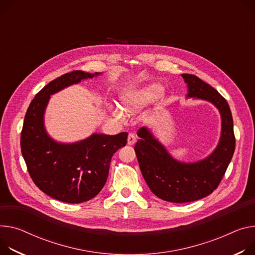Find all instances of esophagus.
Segmentation results:
<instances>
[{"instance_id": "1", "label": "esophagus", "mask_w": 255, "mask_h": 255, "mask_svg": "<svg viewBox=\"0 0 255 255\" xmlns=\"http://www.w3.org/2000/svg\"><path fill=\"white\" fill-rule=\"evenodd\" d=\"M135 142H136V137H135L132 133H129L128 138H127V143H128L129 145H132V144H134Z\"/></svg>"}]
</instances>
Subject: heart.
Returning <instances> with one entry per match:
<instances>
[{
    "instance_id": "1",
    "label": "heart",
    "mask_w": 255,
    "mask_h": 255,
    "mask_svg": "<svg viewBox=\"0 0 255 255\" xmlns=\"http://www.w3.org/2000/svg\"><path fill=\"white\" fill-rule=\"evenodd\" d=\"M160 92L161 87L158 84H149L128 91L121 97V109L128 115L136 113L154 101ZM112 114L117 118L123 117V114L119 110H112Z\"/></svg>"
}]
</instances>
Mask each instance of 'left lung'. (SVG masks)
I'll list each match as a JSON object with an SVG mask.
<instances>
[{
	"label": "left lung",
	"mask_w": 255,
	"mask_h": 255,
	"mask_svg": "<svg viewBox=\"0 0 255 255\" xmlns=\"http://www.w3.org/2000/svg\"><path fill=\"white\" fill-rule=\"evenodd\" d=\"M182 77L187 83V99L211 103L221 114V137L215 150L194 163H182L168 152L145 126L137 131L139 139L134 146L149 189L158 198L175 203L198 200L216 190L235 150L233 118L227 101L197 76L182 74Z\"/></svg>",
	"instance_id": "1"
}]
</instances>
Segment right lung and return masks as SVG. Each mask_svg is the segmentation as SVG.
I'll return each instance as SVG.
<instances>
[{
    "instance_id": "obj_1",
    "label": "right lung",
    "mask_w": 255,
    "mask_h": 255,
    "mask_svg": "<svg viewBox=\"0 0 255 255\" xmlns=\"http://www.w3.org/2000/svg\"><path fill=\"white\" fill-rule=\"evenodd\" d=\"M95 74L66 73L45 85L30 103L21 132V152L36 186L47 195L67 203H81L103 189L112 156L127 143V132L91 134L86 139L62 143L44 128V111L51 96Z\"/></svg>"
}]
</instances>
